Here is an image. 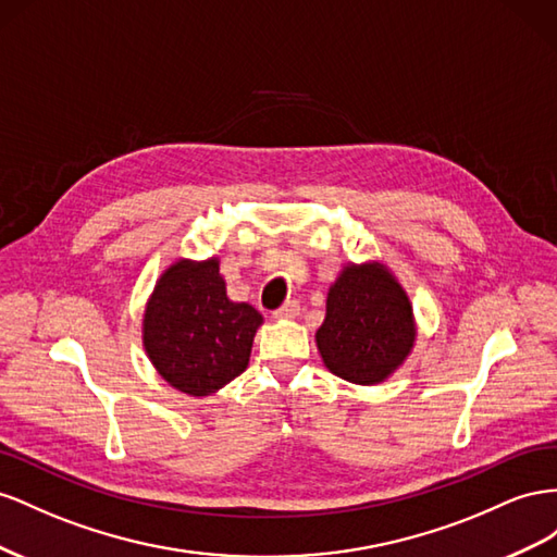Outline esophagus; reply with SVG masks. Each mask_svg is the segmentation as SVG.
I'll use <instances>...</instances> for the list:
<instances>
[{
    "instance_id": "1",
    "label": "esophagus",
    "mask_w": 557,
    "mask_h": 557,
    "mask_svg": "<svg viewBox=\"0 0 557 557\" xmlns=\"http://www.w3.org/2000/svg\"><path fill=\"white\" fill-rule=\"evenodd\" d=\"M298 310H300L298 300H287V304H284L282 308H277L273 312V317H275V320H294V317L298 314Z\"/></svg>"
}]
</instances>
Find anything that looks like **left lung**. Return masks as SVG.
Listing matches in <instances>:
<instances>
[{"label":"left lung","mask_w":557,"mask_h":557,"mask_svg":"<svg viewBox=\"0 0 557 557\" xmlns=\"http://www.w3.org/2000/svg\"><path fill=\"white\" fill-rule=\"evenodd\" d=\"M416 338L412 304L392 270L380 261L343 265L314 333L324 367L347 383L380 385L408 359Z\"/></svg>","instance_id":"obj_1"}]
</instances>
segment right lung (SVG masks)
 Masks as SVG:
<instances>
[{"label": "right lung", "instance_id": "obj_1", "mask_svg": "<svg viewBox=\"0 0 557 557\" xmlns=\"http://www.w3.org/2000/svg\"><path fill=\"white\" fill-rule=\"evenodd\" d=\"M263 317L226 296L219 259H177L147 300L141 343L165 383L188 396H210L249 367Z\"/></svg>", "mask_w": 557, "mask_h": 557}]
</instances>
